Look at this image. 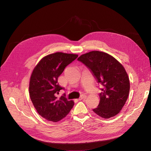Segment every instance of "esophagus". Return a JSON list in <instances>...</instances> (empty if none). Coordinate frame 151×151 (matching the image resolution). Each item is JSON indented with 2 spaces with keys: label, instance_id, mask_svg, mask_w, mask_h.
<instances>
[{
  "label": "esophagus",
  "instance_id": "34e87169",
  "mask_svg": "<svg viewBox=\"0 0 151 151\" xmlns=\"http://www.w3.org/2000/svg\"><path fill=\"white\" fill-rule=\"evenodd\" d=\"M86 98V95L82 94L81 96L80 97V98L78 99V100H83V99H85Z\"/></svg>",
  "mask_w": 151,
  "mask_h": 151
}]
</instances>
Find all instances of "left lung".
Segmentation results:
<instances>
[{
  "label": "left lung",
  "mask_w": 151,
  "mask_h": 151,
  "mask_svg": "<svg viewBox=\"0 0 151 151\" xmlns=\"http://www.w3.org/2000/svg\"><path fill=\"white\" fill-rule=\"evenodd\" d=\"M78 60L91 70L101 86L99 104L93 111L105 119L117 114L130 91L129 78L121 63L109 54L98 51L83 54Z\"/></svg>",
  "instance_id": "1"
}]
</instances>
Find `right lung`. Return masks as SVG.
<instances>
[{
  "mask_svg": "<svg viewBox=\"0 0 151 151\" xmlns=\"http://www.w3.org/2000/svg\"><path fill=\"white\" fill-rule=\"evenodd\" d=\"M78 55L55 52L47 55L38 62L30 76L29 95L38 113L46 120L58 122L66 117L74 102L68 101L64 93L58 97L60 90L58 80L65 68Z\"/></svg>",
  "mask_w": 151,
  "mask_h": 151,
  "instance_id": "1",
  "label": "right lung"
}]
</instances>
